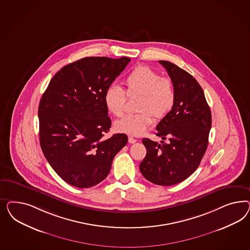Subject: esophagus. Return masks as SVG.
Wrapping results in <instances>:
<instances>
[{
	"label": "esophagus",
	"instance_id": "esophagus-1",
	"mask_svg": "<svg viewBox=\"0 0 250 250\" xmlns=\"http://www.w3.org/2000/svg\"><path fill=\"white\" fill-rule=\"evenodd\" d=\"M128 142L129 143H130V144H134V143H136V139H135V138H133L132 136H129Z\"/></svg>",
	"mask_w": 250,
	"mask_h": 250
}]
</instances>
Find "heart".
<instances>
[{
    "label": "heart",
    "mask_w": 250,
    "mask_h": 250,
    "mask_svg": "<svg viewBox=\"0 0 250 250\" xmlns=\"http://www.w3.org/2000/svg\"><path fill=\"white\" fill-rule=\"evenodd\" d=\"M125 92L118 86H109L104 95L107 110L119 117L125 110L126 95L140 97L137 114H128L115 122L114 127L130 136H141L157 120L163 119L170 112L176 101L174 83L170 78L161 77L158 71L147 66L134 68L125 82ZM127 94L125 95V93Z\"/></svg>",
    "instance_id": "1"
}]
</instances>
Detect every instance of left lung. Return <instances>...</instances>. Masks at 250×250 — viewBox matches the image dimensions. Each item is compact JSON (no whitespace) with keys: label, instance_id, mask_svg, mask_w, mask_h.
Returning <instances> with one entry per match:
<instances>
[{"label":"left lung","instance_id":"8db88e82","mask_svg":"<svg viewBox=\"0 0 250 250\" xmlns=\"http://www.w3.org/2000/svg\"><path fill=\"white\" fill-rule=\"evenodd\" d=\"M174 83L176 101L170 112L157 125L161 144L142 140L146 155L139 168L152 183L170 186L192 174L205 155L212 114L205 93L196 80L173 63L159 61Z\"/></svg>","mask_w":250,"mask_h":250}]
</instances>
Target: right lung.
<instances>
[{"mask_svg": "<svg viewBox=\"0 0 250 250\" xmlns=\"http://www.w3.org/2000/svg\"><path fill=\"white\" fill-rule=\"evenodd\" d=\"M130 58L88 57L66 65L48 84L38 107L39 140L45 159L63 181L89 188L109 174L127 136L114 134L104 95Z\"/></svg>", "mask_w": 250, "mask_h": 250, "instance_id": "obj_1", "label": "right lung"}]
</instances>
